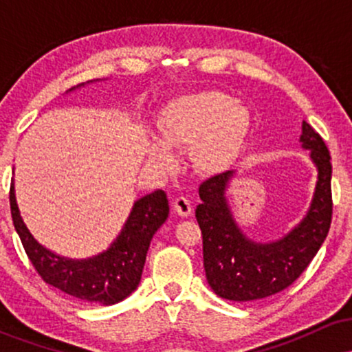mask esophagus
Returning a JSON list of instances; mask_svg holds the SVG:
<instances>
[{
  "label": "esophagus",
  "mask_w": 352,
  "mask_h": 352,
  "mask_svg": "<svg viewBox=\"0 0 352 352\" xmlns=\"http://www.w3.org/2000/svg\"><path fill=\"white\" fill-rule=\"evenodd\" d=\"M173 210H175L180 217H188L190 213H192V204H190L187 197H177V199L173 200Z\"/></svg>",
  "instance_id": "34e87169"
}]
</instances>
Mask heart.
<instances>
[{
    "instance_id": "heart-1",
    "label": "heart",
    "mask_w": 352,
    "mask_h": 352,
    "mask_svg": "<svg viewBox=\"0 0 352 352\" xmlns=\"http://www.w3.org/2000/svg\"><path fill=\"white\" fill-rule=\"evenodd\" d=\"M250 125V111L233 96L200 91L168 102L160 117L159 132L168 147H190L192 162L199 170L213 172L235 155L248 135ZM164 146L152 139L145 153L159 167H170L173 157Z\"/></svg>"
}]
</instances>
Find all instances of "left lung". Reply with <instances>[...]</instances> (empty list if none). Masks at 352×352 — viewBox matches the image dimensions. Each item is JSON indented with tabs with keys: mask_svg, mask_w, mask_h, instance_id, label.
Segmentation results:
<instances>
[{
	"mask_svg": "<svg viewBox=\"0 0 352 352\" xmlns=\"http://www.w3.org/2000/svg\"><path fill=\"white\" fill-rule=\"evenodd\" d=\"M301 145L318 167L311 207L288 235L270 243L246 238L233 220L225 190L233 172H223L200 185L195 210L204 238V266L208 285L230 301L263 300L288 288L308 268L328 236L333 218L331 155L322 137L302 120Z\"/></svg>",
	"mask_w": 352,
	"mask_h": 352,
	"instance_id": "left-lung-1",
	"label": "left lung"
}]
</instances>
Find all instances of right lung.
Here are the masks:
<instances>
[{
	"mask_svg": "<svg viewBox=\"0 0 352 352\" xmlns=\"http://www.w3.org/2000/svg\"><path fill=\"white\" fill-rule=\"evenodd\" d=\"M10 207L24 252L39 276L69 296L106 306L125 300L139 286L152 236L168 217L167 195L164 190H155L135 201L111 248L87 260H72L50 252L34 240L19 215L13 184Z\"/></svg>",
	"mask_w": 352,
	"mask_h": 352,
	"instance_id": "right-lung-1",
	"label": "right lung"
}]
</instances>
